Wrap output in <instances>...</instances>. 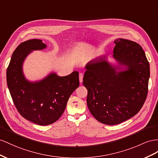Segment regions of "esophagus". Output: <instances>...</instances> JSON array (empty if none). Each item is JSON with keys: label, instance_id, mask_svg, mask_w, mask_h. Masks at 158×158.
Instances as JSON below:
<instances>
[{"label": "esophagus", "instance_id": "esophagus-1", "mask_svg": "<svg viewBox=\"0 0 158 158\" xmlns=\"http://www.w3.org/2000/svg\"><path fill=\"white\" fill-rule=\"evenodd\" d=\"M79 78L80 83H82L83 82V73H80Z\"/></svg>", "mask_w": 158, "mask_h": 158}]
</instances>
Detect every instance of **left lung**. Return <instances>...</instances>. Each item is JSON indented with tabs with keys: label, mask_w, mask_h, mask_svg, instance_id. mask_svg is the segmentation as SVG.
<instances>
[{
	"label": "left lung",
	"mask_w": 158,
	"mask_h": 158,
	"mask_svg": "<svg viewBox=\"0 0 158 158\" xmlns=\"http://www.w3.org/2000/svg\"><path fill=\"white\" fill-rule=\"evenodd\" d=\"M114 57L118 65L107 60L106 55L85 66L83 85L87 89L89 110L99 122L116 125L136 115L147 98L149 64L138 43L117 39Z\"/></svg>",
	"instance_id": "8db88e82"
}]
</instances>
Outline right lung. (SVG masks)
Segmentation results:
<instances>
[{
	"label": "right lung",
	"instance_id": "1",
	"mask_svg": "<svg viewBox=\"0 0 158 158\" xmlns=\"http://www.w3.org/2000/svg\"><path fill=\"white\" fill-rule=\"evenodd\" d=\"M47 45L40 39L21 43L12 55L6 71V82L16 108L24 118L40 125L57 121L65 110L68 99L79 85V73L60 77L51 73L37 81L27 80L23 65L33 51L43 50Z\"/></svg>",
	"mask_w": 158,
	"mask_h": 158
}]
</instances>
